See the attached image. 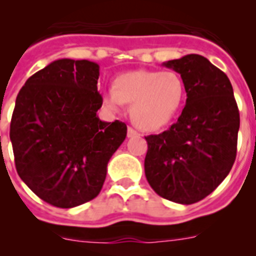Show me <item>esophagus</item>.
Returning a JSON list of instances; mask_svg holds the SVG:
<instances>
[{
	"instance_id": "1",
	"label": "esophagus",
	"mask_w": 256,
	"mask_h": 256,
	"mask_svg": "<svg viewBox=\"0 0 256 256\" xmlns=\"http://www.w3.org/2000/svg\"><path fill=\"white\" fill-rule=\"evenodd\" d=\"M136 136H138V132L132 126H128V137H136Z\"/></svg>"
}]
</instances>
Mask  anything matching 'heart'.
Instances as JSON below:
<instances>
[{
  "label": "heart",
  "mask_w": 256,
  "mask_h": 256,
  "mask_svg": "<svg viewBox=\"0 0 256 256\" xmlns=\"http://www.w3.org/2000/svg\"><path fill=\"white\" fill-rule=\"evenodd\" d=\"M115 88H106L104 104L119 110L130 104V118L140 128L156 130L173 119L184 101L186 88L176 72L134 70L115 79Z\"/></svg>",
  "instance_id": "obj_1"
}]
</instances>
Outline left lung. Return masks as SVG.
<instances>
[{"label":"left lung","instance_id":"1","mask_svg":"<svg viewBox=\"0 0 256 256\" xmlns=\"http://www.w3.org/2000/svg\"><path fill=\"white\" fill-rule=\"evenodd\" d=\"M164 65L180 74L187 100L169 130L144 137V174L158 195L190 205L210 195L232 169L240 112L230 79L206 58L191 54Z\"/></svg>","mask_w":256,"mask_h":256}]
</instances>
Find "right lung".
Wrapping results in <instances>:
<instances>
[{
  "label": "right lung",
  "mask_w": 256,
  "mask_h": 256,
  "mask_svg": "<svg viewBox=\"0 0 256 256\" xmlns=\"http://www.w3.org/2000/svg\"><path fill=\"white\" fill-rule=\"evenodd\" d=\"M100 66L56 60L28 78L10 124L15 166L22 182L50 205L78 206L100 194L112 154L123 144V122L100 120Z\"/></svg>",
  "instance_id": "add662e5"
}]
</instances>
